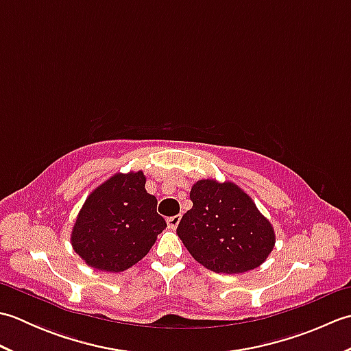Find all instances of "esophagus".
Listing matches in <instances>:
<instances>
[{
	"label": "esophagus",
	"mask_w": 351,
	"mask_h": 351,
	"mask_svg": "<svg viewBox=\"0 0 351 351\" xmlns=\"http://www.w3.org/2000/svg\"><path fill=\"white\" fill-rule=\"evenodd\" d=\"M180 221H181V215H173V217L167 219V225H169V228L175 229L178 225H180Z\"/></svg>",
	"instance_id": "obj_1"
}]
</instances>
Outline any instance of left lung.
<instances>
[{
    "mask_svg": "<svg viewBox=\"0 0 351 351\" xmlns=\"http://www.w3.org/2000/svg\"><path fill=\"white\" fill-rule=\"evenodd\" d=\"M190 199L193 208L182 215L176 234L199 264L215 273L240 274L270 255L274 228L235 182L199 180Z\"/></svg>",
    "mask_w": 351,
    "mask_h": 351,
    "instance_id": "obj_1",
    "label": "left lung"
}]
</instances>
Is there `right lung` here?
I'll list each match as a JSON object with an SVG mask.
<instances>
[{
  "instance_id": "1",
  "label": "right lung",
  "mask_w": 351,
  "mask_h": 351,
  "mask_svg": "<svg viewBox=\"0 0 351 351\" xmlns=\"http://www.w3.org/2000/svg\"><path fill=\"white\" fill-rule=\"evenodd\" d=\"M141 170L114 173L81 206L71 244L93 270L121 273L143 259L167 228L156 213V197L145 189Z\"/></svg>"
}]
</instances>
